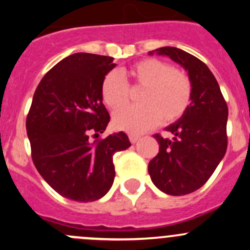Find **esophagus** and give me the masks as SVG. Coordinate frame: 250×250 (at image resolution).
I'll return each instance as SVG.
<instances>
[{
  "label": "esophagus",
  "instance_id": "1",
  "mask_svg": "<svg viewBox=\"0 0 250 250\" xmlns=\"http://www.w3.org/2000/svg\"><path fill=\"white\" fill-rule=\"evenodd\" d=\"M129 140H130V143H132V144H135V143H137V141L140 140V135L130 134L129 135Z\"/></svg>",
  "mask_w": 250,
  "mask_h": 250
}]
</instances>
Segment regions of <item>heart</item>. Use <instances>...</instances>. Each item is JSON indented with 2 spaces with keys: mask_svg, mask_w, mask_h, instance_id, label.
I'll return each instance as SVG.
<instances>
[{
  "mask_svg": "<svg viewBox=\"0 0 250 250\" xmlns=\"http://www.w3.org/2000/svg\"><path fill=\"white\" fill-rule=\"evenodd\" d=\"M143 87L140 105L127 106L113 113L116 129L138 134L155 127L162 118L166 125L176 122L188 111L192 97L188 77L168 62L158 59H144L127 70L111 71L102 82L103 102L112 110L127 104L129 87L125 78Z\"/></svg>",
  "mask_w": 250,
  "mask_h": 250,
  "instance_id": "obj_1",
  "label": "heart"
}]
</instances>
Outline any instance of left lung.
<instances>
[{
    "label": "left lung",
    "instance_id": "1",
    "mask_svg": "<svg viewBox=\"0 0 250 250\" xmlns=\"http://www.w3.org/2000/svg\"><path fill=\"white\" fill-rule=\"evenodd\" d=\"M153 53L170 58L188 71L192 97L185 115L166 127L172 139L153 135L160 151L148 163V174L162 192L188 195L202 188L225 156L229 109L218 81L198 58L175 47L148 54Z\"/></svg>",
    "mask_w": 250,
    "mask_h": 250
}]
</instances>
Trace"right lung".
<instances>
[{
	"label": "right lung",
	"mask_w": 250,
	"mask_h": 250,
	"mask_svg": "<svg viewBox=\"0 0 250 250\" xmlns=\"http://www.w3.org/2000/svg\"><path fill=\"white\" fill-rule=\"evenodd\" d=\"M113 58L76 53L58 62L37 85L26 118L35 167L62 197L93 202L109 192L115 179L112 156L130 146L127 134L104 133L110 116L102 82Z\"/></svg>",
	"instance_id": "obj_1"
}]
</instances>
